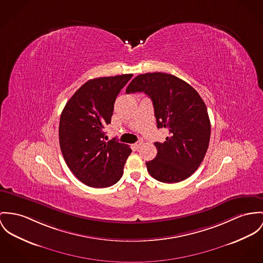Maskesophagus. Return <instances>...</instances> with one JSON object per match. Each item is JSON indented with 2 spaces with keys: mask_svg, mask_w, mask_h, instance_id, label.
<instances>
[{
  "mask_svg": "<svg viewBox=\"0 0 263 263\" xmlns=\"http://www.w3.org/2000/svg\"><path fill=\"white\" fill-rule=\"evenodd\" d=\"M142 145V141L136 142L135 144H133V147L135 148V149H138L140 146Z\"/></svg>",
  "mask_w": 263,
  "mask_h": 263,
  "instance_id": "34e87169",
  "label": "esophagus"
}]
</instances>
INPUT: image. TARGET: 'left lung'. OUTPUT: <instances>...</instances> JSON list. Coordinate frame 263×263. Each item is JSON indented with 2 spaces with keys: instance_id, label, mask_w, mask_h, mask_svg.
I'll return each instance as SVG.
<instances>
[{
  "instance_id": "obj_1",
  "label": "left lung",
  "mask_w": 263,
  "mask_h": 263,
  "mask_svg": "<svg viewBox=\"0 0 263 263\" xmlns=\"http://www.w3.org/2000/svg\"><path fill=\"white\" fill-rule=\"evenodd\" d=\"M144 92L151 98L158 128L169 136L155 142L157 155L146 162L149 174L158 181L176 183L191 176L208 149L211 125L206 105L188 83L167 73H146L135 77L126 93Z\"/></svg>"
}]
</instances>
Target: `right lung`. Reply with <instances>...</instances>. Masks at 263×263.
<instances>
[{
	"label": "right lung",
	"instance_id": "1",
	"mask_svg": "<svg viewBox=\"0 0 263 263\" xmlns=\"http://www.w3.org/2000/svg\"><path fill=\"white\" fill-rule=\"evenodd\" d=\"M132 74L86 82L61 114L59 141L63 157L84 184L104 188L120 180L132 150L116 138L106 142L104 127L111 123L114 103Z\"/></svg>",
	"mask_w": 263,
	"mask_h": 263
}]
</instances>
